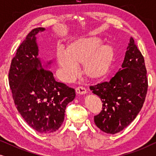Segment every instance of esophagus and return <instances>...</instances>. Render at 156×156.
<instances>
[{"label": "esophagus", "mask_w": 156, "mask_h": 156, "mask_svg": "<svg viewBox=\"0 0 156 156\" xmlns=\"http://www.w3.org/2000/svg\"><path fill=\"white\" fill-rule=\"evenodd\" d=\"M76 92L79 94H84L87 93V89L82 86H80L76 88Z\"/></svg>", "instance_id": "obj_1"}]
</instances>
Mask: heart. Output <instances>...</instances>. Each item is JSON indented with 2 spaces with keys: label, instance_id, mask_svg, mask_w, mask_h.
Returning a JSON list of instances; mask_svg holds the SVG:
<instances>
[{
  "label": "heart",
  "instance_id": "obj_1",
  "mask_svg": "<svg viewBox=\"0 0 156 156\" xmlns=\"http://www.w3.org/2000/svg\"><path fill=\"white\" fill-rule=\"evenodd\" d=\"M101 40L96 36L74 40L67 46V50L59 48L57 59L65 80L75 76L78 66L82 64L83 73L90 80L105 76L109 71L114 56L110 44H101Z\"/></svg>",
  "mask_w": 156,
  "mask_h": 156
}]
</instances>
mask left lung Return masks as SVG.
<instances>
[{
  "instance_id": "8db88e82",
  "label": "left lung",
  "mask_w": 156,
  "mask_h": 156,
  "mask_svg": "<svg viewBox=\"0 0 156 156\" xmlns=\"http://www.w3.org/2000/svg\"><path fill=\"white\" fill-rule=\"evenodd\" d=\"M122 69L109 82L90 86L101 99L102 110L94 116V123L102 131L115 134L127 127L143 107L148 90L144 58L131 37Z\"/></svg>"
}]
</instances>
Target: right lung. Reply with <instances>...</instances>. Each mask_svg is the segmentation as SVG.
I'll return each mask as SVG.
<instances>
[{
	"label": "right lung",
	"instance_id": "obj_1",
	"mask_svg": "<svg viewBox=\"0 0 156 156\" xmlns=\"http://www.w3.org/2000/svg\"><path fill=\"white\" fill-rule=\"evenodd\" d=\"M44 27L30 32L17 50L8 74L15 105L30 126L41 133L56 131L62 124L66 106L75 97L74 89L55 81L38 56L35 35Z\"/></svg>",
	"mask_w": 156,
	"mask_h": 156
}]
</instances>
